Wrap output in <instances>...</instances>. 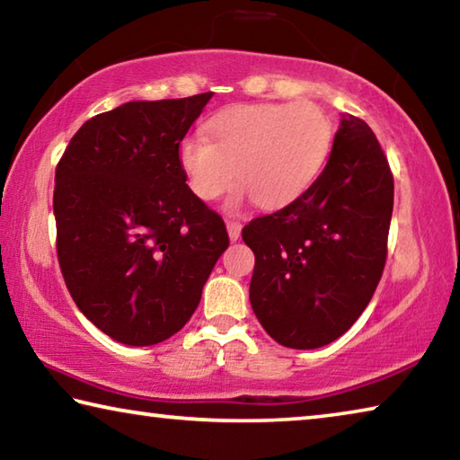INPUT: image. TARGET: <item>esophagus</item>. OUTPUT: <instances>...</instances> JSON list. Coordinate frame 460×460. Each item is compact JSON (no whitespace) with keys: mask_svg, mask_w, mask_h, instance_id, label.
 <instances>
[{"mask_svg":"<svg viewBox=\"0 0 460 460\" xmlns=\"http://www.w3.org/2000/svg\"><path fill=\"white\" fill-rule=\"evenodd\" d=\"M227 231H229V239L237 241L241 237V223L227 221Z\"/></svg>","mask_w":460,"mask_h":460,"instance_id":"esophagus-1","label":"esophagus"}]
</instances>
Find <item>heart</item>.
Returning <instances> with one entry per match:
<instances>
[{
  "mask_svg": "<svg viewBox=\"0 0 460 460\" xmlns=\"http://www.w3.org/2000/svg\"><path fill=\"white\" fill-rule=\"evenodd\" d=\"M208 128L213 142L186 136L178 162L202 200L217 199L239 178L243 189L233 194L231 207L245 199L268 211L292 205L321 176L332 144L331 121L313 103L237 105Z\"/></svg>",
  "mask_w": 460,
  "mask_h": 460,
  "instance_id": "obj_1",
  "label": "heart"
}]
</instances>
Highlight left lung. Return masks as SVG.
<instances>
[{
    "label": "left lung",
    "mask_w": 460,
    "mask_h": 460,
    "mask_svg": "<svg viewBox=\"0 0 460 460\" xmlns=\"http://www.w3.org/2000/svg\"><path fill=\"white\" fill-rule=\"evenodd\" d=\"M392 211L394 176L376 134L342 115L314 184L241 231L255 255L249 300L271 339L318 349L351 329L384 274Z\"/></svg>",
    "instance_id": "1"
}]
</instances>
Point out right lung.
<instances>
[{"mask_svg": "<svg viewBox=\"0 0 460 460\" xmlns=\"http://www.w3.org/2000/svg\"><path fill=\"white\" fill-rule=\"evenodd\" d=\"M213 93L129 101L84 121L54 176L57 253L81 313L129 347L172 337L229 247L178 146Z\"/></svg>", "mask_w": 460, "mask_h": 460, "instance_id": "obj_1", "label": "right lung"}]
</instances>
